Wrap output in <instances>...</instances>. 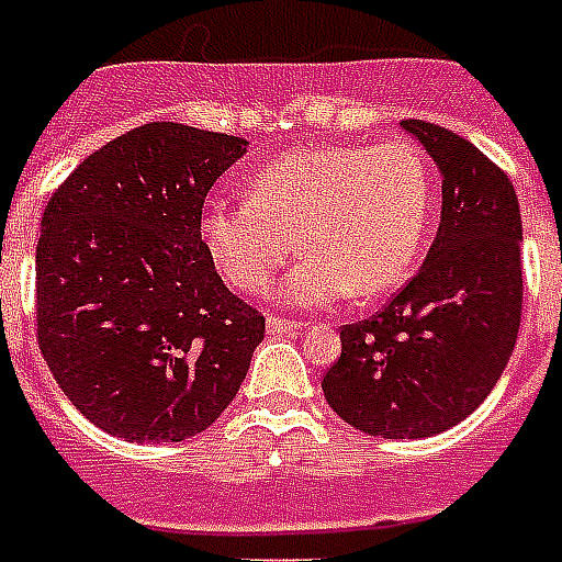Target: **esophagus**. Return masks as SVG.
<instances>
[{"label": "esophagus", "instance_id": "34e87169", "mask_svg": "<svg viewBox=\"0 0 562 562\" xmlns=\"http://www.w3.org/2000/svg\"><path fill=\"white\" fill-rule=\"evenodd\" d=\"M300 329H303L300 321H285V318H277V315L268 318V333H271V336H294V333H300Z\"/></svg>", "mask_w": 562, "mask_h": 562}]
</instances>
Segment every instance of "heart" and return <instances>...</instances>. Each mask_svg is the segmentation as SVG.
<instances>
[{
	"instance_id": "heart-1",
	"label": "heart",
	"mask_w": 562,
	"mask_h": 562,
	"mask_svg": "<svg viewBox=\"0 0 562 562\" xmlns=\"http://www.w3.org/2000/svg\"><path fill=\"white\" fill-rule=\"evenodd\" d=\"M434 214V170L406 140L324 144L273 158L250 200L214 196L200 214L205 256L233 289L259 294L303 250L280 297L318 310L357 291L397 289L422 256Z\"/></svg>"
}]
</instances>
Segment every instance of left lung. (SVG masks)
<instances>
[{
    "label": "left lung",
    "instance_id": "obj_1",
    "mask_svg": "<svg viewBox=\"0 0 562 562\" xmlns=\"http://www.w3.org/2000/svg\"><path fill=\"white\" fill-rule=\"evenodd\" d=\"M401 126L442 173L439 233L383 312L341 327L321 389L362 434L424 439L469 418L516 348L521 214L507 173L471 140L424 120Z\"/></svg>",
    "mask_w": 562,
    "mask_h": 562
}]
</instances>
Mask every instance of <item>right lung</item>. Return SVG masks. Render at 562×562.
<instances>
[{"label":"right lung","instance_id":"right-lung-1","mask_svg":"<svg viewBox=\"0 0 562 562\" xmlns=\"http://www.w3.org/2000/svg\"><path fill=\"white\" fill-rule=\"evenodd\" d=\"M244 153L235 135L144 123L85 158L43 209L37 345L105 434L182 442L241 389L265 318L217 277L200 214Z\"/></svg>","mask_w":562,"mask_h":562}]
</instances>
